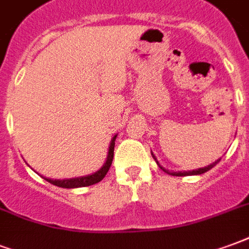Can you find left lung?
<instances>
[{
	"label": "left lung",
	"mask_w": 249,
	"mask_h": 249,
	"mask_svg": "<svg viewBox=\"0 0 249 249\" xmlns=\"http://www.w3.org/2000/svg\"><path fill=\"white\" fill-rule=\"evenodd\" d=\"M152 158H154V159L157 160V158L154 157V155H152ZM219 162H220V159H219V160H216V162H213V163H212V164H210V166L203 167V168H197V170H192V171H183V172H171V171H168V170H164V168H163V167L160 166L159 163H158V162L157 163H158V166L160 167L163 171L167 172V174H170V175H172V177H187V175H200V174H204V172H207V171H208V170H211V168L213 166H216V164Z\"/></svg>",
	"instance_id": "left-lung-1"
}]
</instances>
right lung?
Here are the masks:
<instances>
[{"label":"right lung","mask_w":249,"mask_h":249,"mask_svg":"<svg viewBox=\"0 0 249 249\" xmlns=\"http://www.w3.org/2000/svg\"><path fill=\"white\" fill-rule=\"evenodd\" d=\"M115 139H117V135L112 138L111 143H110V147H108V155H107L106 163L103 164V167L92 175H89V177H82V178H74V179H65V180H53V179H46L49 183H52L54 186L62 187V188H77V187H87L92 186V184H97L98 182H101L103 178L106 177L108 168L111 166L112 158H114V146H115Z\"/></svg>","instance_id":"add662e5"}]
</instances>
